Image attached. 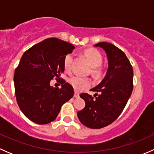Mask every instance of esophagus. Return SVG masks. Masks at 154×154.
<instances>
[{
  "instance_id": "esophagus-1",
  "label": "esophagus",
  "mask_w": 154,
  "mask_h": 154,
  "mask_svg": "<svg viewBox=\"0 0 154 154\" xmlns=\"http://www.w3.org/2000/svg\"><path fill=\"white\" fill-rule=\"evenodd\" d=\"M74 97H75V98H78V97H80V95H79V93L77 92V91H75V92H74Z\"/></svg>"
}]
</instances>
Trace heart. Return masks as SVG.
Wrapping results in <instances>:
<instances>
[{"label":"heart","mask_w":154,"mask_h":154,"mask_svg":"<svg viewBox=\"0 0 154 154\" xmlns=\"http://www.w3.org/2000/svg\"><path fill=\"white\" fill-rule=\"evenodd\" d=\"M85 56L89 61L91 67L95 73H98L99 71L97 67L101 65L102 58L101 54L98 51L95 49H88L85 51ZM73 62L72 54H68L64 59V67L66 71H70L71 69V65ZM68 82L73 86V88L77 91H82L88 88L91 84V81L89 78L80 77V76H73L70 77Z\"/></svg>","instance_id":"b5f03b06"}]
</instances>
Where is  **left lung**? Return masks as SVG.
Wrapping results in <instances>:
<instances>
[{
	"instance_id": "left-lung-1",
	"label": "left lung",
	"mask_w": 154,
	"mask_h": 154,
	"mask_svg": "<svg viewBox=\"0 0 154 154\" xmlns=\"http://www.w3.org/2000/svg\"><path fill=\"white\" fill-rule=\"evenodd\" d=\"M106 52L108 68L102 81L92 88L94 97L83 93L80 95L86 106L77 112L80 122L87 127L100 129L116 120L123 111L133 88V70L125 54L114 45L99 42Z\"/></svg>"
}]
</instances>
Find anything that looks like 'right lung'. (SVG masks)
I'll use <instances>...</instances> for the list:
<instances>
[{
    "label": "right lung",
    "mask_w": 154,
    "mask_h": 154,
    "mask_svg": "<svg viewBox=\"0 0 154 154\" xmlns=\"http://www.w3.org/2000/svg\"><path fill=\"white\" fill-rule=\"evenodd\" d=\"M74 47L56 38H49L24 53L14 74L17 103L24 116L34 123L54 121L61 107L74 95V88L61 81V88L51 86L54 77L64 72V59Z\"/></svg>",
    "instance_id": "add662e5"
}]
</instances>
